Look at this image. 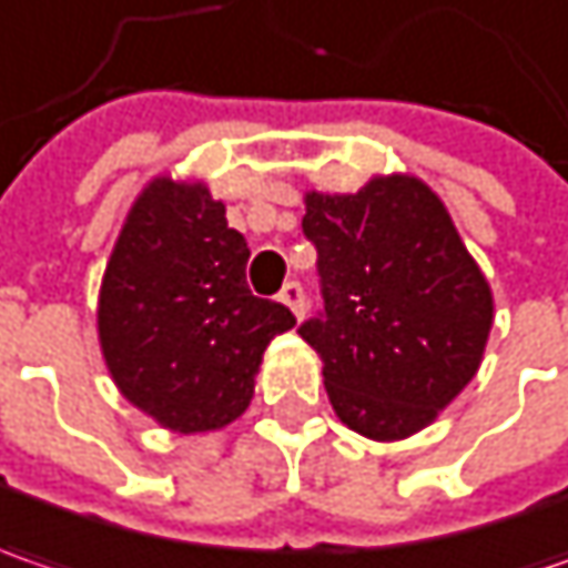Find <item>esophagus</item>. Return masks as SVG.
<instances>
[{"instance_id": "1", "label": "esophagus", "mask_w": 568, "mask_h": 568, "mask_svg": "<svg viewBox=\"0 0 568 568\" xmlns=\"http://www.w3.org/2000/svg\"><path fill=\"white\" fill-rule=\"evenodd\" d=\"M280 302L292 308V315L302 317L305 315V288L298 283H285L283 292H280Z\"/></svg>"}]
</instances>
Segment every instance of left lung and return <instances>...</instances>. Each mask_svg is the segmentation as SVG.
I'll return each instance as SVG.
<instances>
[{
	"label": "left lung",
	"instance_id": "obj_1",
	"mask_svg": "<svg viewBox=\"0 0 568 568\" xmlns=\"http://www.w3.org/2000/svg\"><path fill=\"white\" fill-rule=\"evenodd\" d=\"M324 308L298 334L337 417L369 440L427 427L466 388L491 331V288L444 202L415 176L305 195Z\"/></svg>",
	"mask_w": 568,
	"mask_h": 568
}]
</instances>
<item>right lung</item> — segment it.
<instances>
[{"mask_svg": "<svg viewBox=\"0 0 568 568\" xmlns=\"http://www.w3.org/2000/svg\"><path fill=\"white\" fill-rule=\"evenodd\" d=\"M247 260L205 183L156 176L124 217L99 292V344L121 395L176 434L244 415L263 351L295 324L253 295Z\"/></svg>", "mask_w": 568, "mask_h": 568, "instance_id": "obj_1", "label": "right lung"}]
</instances>
